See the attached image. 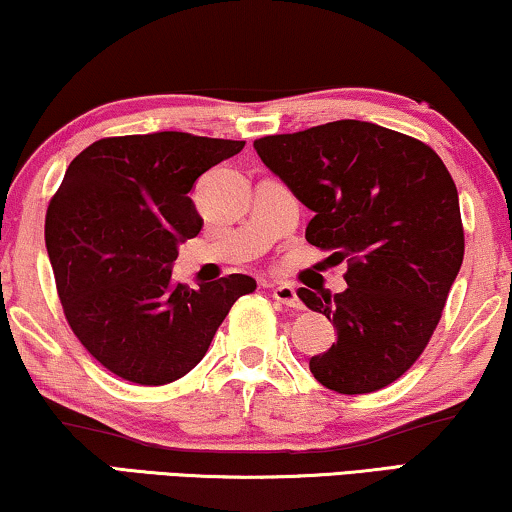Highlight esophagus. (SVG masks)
Masks as SVG:
<instances>
[{
	"instance_id": "1",
	"label": "esophagus",
	"mask_w": 512,
	"mask_h": 512,
	"mask_svg": "<svg viewBox=\"0 0 512 512\" xmlns=\"http://www.w3.org/2000/svg\"><path fill=\"white\" fill-rule=\"evenodd\" d=\"M274 300L286 304V307H293V309H300L302 302L300 297H297V290L290 286V283H278V286H274Z\"/></svg>"
}]
</instances>
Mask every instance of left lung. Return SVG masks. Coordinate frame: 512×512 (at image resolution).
Segmentation results:
<instances>
[{
	"mask_svg": "<svg viewBox=\"0 0 512 512\" xmlns=\"http://www.w3.org/2000/svg\"><path fill=\"white\" fill-rule=\"evenodd\" d=\"M255 151L314 212L304 238L347 262L342 293L297 290L338 331L309 371L340 394L383 390L428 347L463 264L454 179L428 144L361 120L262 137Z\"/></svg>",
	"mask_w": 512,
	"mask_h": 512,
	"instance_id": "8db88e82",
	"label": "left lung"
}]
</instances>
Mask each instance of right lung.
<instances>
[{
	"instance_id": "obj_1",
	"label": "right lung",
	"mask_w": 512,
	"mask_h": 512,
	"mask_svg": "<svg viewBox=\"0 0 512 512\" xmlns=\"http://www.w3.org/2000/svg\"><path fill=\"white\" fill-rule=\"evenodd\" d=\"M245 141L153 132L94 141L51 198L44 241L63 314L92 357L122 380L167 385L208 352L255 278L198 290L172 281L179 243L203 229L189 193Z\"/></svg>"
}]
</instances>
